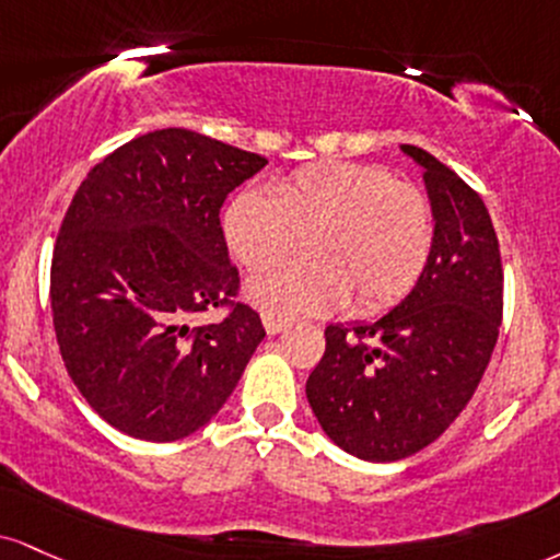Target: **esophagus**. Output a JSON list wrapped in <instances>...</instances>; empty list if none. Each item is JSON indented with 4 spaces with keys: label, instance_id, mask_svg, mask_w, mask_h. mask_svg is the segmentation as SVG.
I'll use <instances>...</instances> for the list:
<instances>
[{
    "label": "esophagus",
    "instance_id": "1",
    "mask_svg": "<svg viewBox=\"0 0 560 560\" xmlns=\"http://www.w3.org/2000/svg\"><path fill=\"white\" fill-rule=\"evenodd\" d=\"M287 326H289L287 320L276 318V315H268V313H262V328H266V334H268V336H276V334L287 331Z\"/></svg>",
    "mask_w": 560,
    "mask_h": 560
}]
</instances>
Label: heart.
Instances as JSON below:
<instances>
[{
    "instance_id": "obj_1",
    "label": "heart",
    "mask_w": 560,
    "mask_h": 560,
    "mask_svg": "<svg viewBox=\"0 0 560 560\" xmlns=\"http://www.w3.org/2000/svg\"><path fill=\"white\" fill-rule=\"evenodd\" d=\"M229 253L260 268L298 250L310 260L279 262L245 284L247 300L281 320L357 313L399 302L433 250V208L425 192L375 164L320 161L273 185L240 190L221 215Z\"/></svg>"
}]
</instances>
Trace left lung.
Listing matches in <instances>:
<instances>
[{"mask_svg": "<svg viewBox=\"0 0 560 560\" xmlns=\"http://www.w3.org/2000/svg\"><path fill=\"white\" fill-rule=\"evenodd\" d=\"M435 234L412 292L378 320L326 328L305 394L323 433L365 462L412 456L480 386L503 318L501 250L488 208L459 174L417 145Z\"/></svg>", "mask_w": 560, "mask_h": 560, "instance_id": "1", "label": "left lung"}]
</instances>
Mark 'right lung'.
<instances>
[{
  "instance_id": "add662e5",
  "label": "right lung",
  "mask_w": 560,
  "mask_h": 560,
  "mask_svg": "<svg viewBox=\"0 0 560 560\" xmlns=\"http://www.w3.org/2000/svg\"><path fill=\"white\" fill-rule=\"evenodd\" d=\"M266 164L166 127L119 145L78 187L51 258L54 331L72 383L112 428L179 441L240 383L266 328L234 302L219 211ZM213 306L224 319L189 326Z\"/></svg>"
}]
</instances>
